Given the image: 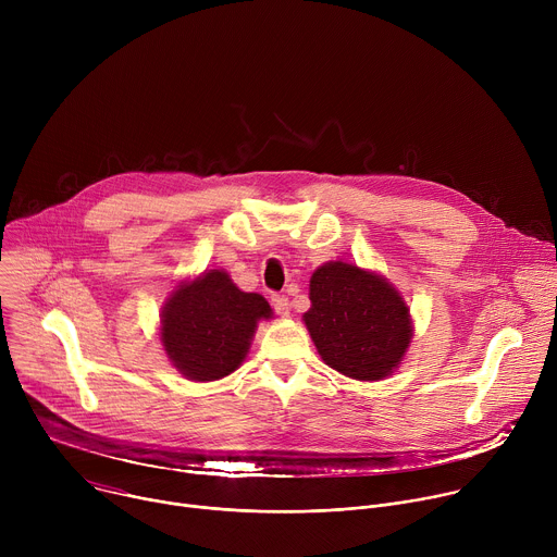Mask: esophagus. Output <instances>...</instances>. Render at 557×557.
Here are the masks:
<instances>
[{"label": "esophagus", "instance_id": "esophagus-1", "mask_svg": "<svg viewBox=\"0 0 557 557\" xmlns=\"http://www.w3.org/2000/svg\"><path fill=\"white\" fill-rule=\"evenodd\" d=\"M271 306L275 308L277 314L286 317L288 310H290V304H288V297L286 295H271Z\"/></svg>", "mask_w": 557, "mask_h": 557}]
</instances>
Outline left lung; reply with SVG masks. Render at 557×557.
<instances>
[{"label": "left lung", "instance_id": "obj_1", "mask_svg": "<svg viewBox=\"0 0 557 557\" xmlns=\"http://www.w3.org/2000/svg\"><path fill=\"white\" fill-rule=\"evenodd\" d=\"M304 324L333 370L379 381L399 368L412 339L410 308L383 275L348 262H326L310 277Z\"/></svg>", "mask_w": 557, "mask_h": 557}]
</instances>
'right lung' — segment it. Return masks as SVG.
<instances>
[{"label":"right lung","mask_w":557,"mask_h":557,"mask_svg":"<svg viewBox=\"0 0 557 557\" xmlns=\"http://www.w3.org/2000/svg\"><path fill=\"white\" fill-rule=\"evenodd\" d=\"M273 310L258 293L211 269L181 282L161 312V342L172 366L191 381H215L243 366L260 320Z\"/></svg>","instance_id":"add662e5"}]
</instances>
